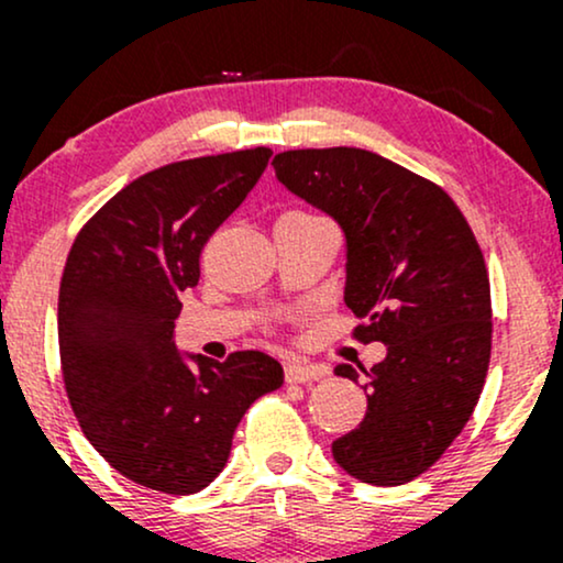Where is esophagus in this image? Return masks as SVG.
I'll use <instances>...</instances> for the list:
<instances>
[{
	"instance_id": "34e87169",
	"label": "esophagus",
	"mask_w": 563,
	"mask_h": 563,
	"mask_svg": "<svg viewBox=\"0 0 563 563\" xmlns=\"http://www.w3.org/2000/svg\"><path fill=\"white\" fill-rule=\"evenodd\" d=\"M325 376V367L320 365H303V363H288L286 365V380L288 384H309Z\"/></svg>"
}]
</instances>
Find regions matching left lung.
<instances>
[{
    "mask_svg": "<svg viewBox=\"0 0 563 563\" xmlns=\"http://www.w3.org/2000/svg\"><path fill=\"white\" fill-rule=\"evenodd\" d=\"M273 166L344 232V301L363 320L360 341L386 346L363 371L365 418L333 442L335 463L376 487L416 479L468 423L487 376L493 307L479 243L442 187L371 151H286ZM363 373L335 365L354 384Z\"/></svg>",
    "mask_w": 563,
    "mask_h": 563,
    "instance_id": "8db88e82",
    "label": "left lung"
}]
</instances>
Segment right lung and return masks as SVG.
Wrapping results in <instances>:
<instances>
[{"label":"right lung","mask_w":563,"mask_h":563,"mask_svg":"<svg viewBox=\"0 0 563 563\" xmlns=\"http://www.w3.org/2000/svg\"><path fill=\"white\" fill-rule=\"evenodd\" d=\"M269 147L161 166L84 224L57 299L63 380L92 448L126 479L192 495L217 479L232 434L283 367L264 352L228 363L179 352V294L200 251L254 190Z\"/></svg>","instance_id":"obj_1"}]
</instances>
